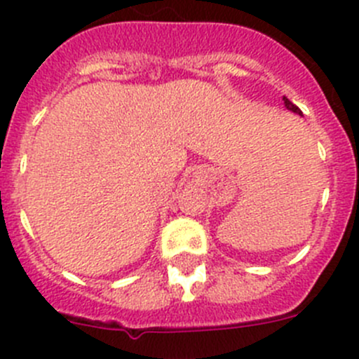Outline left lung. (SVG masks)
Returning a JSON list of instances; mask_svg holds the SVG:
<instances>
[{
  "instance_id": "obj_1",
  "label": "left lung",
  "mask_w": 359,
  "mask_h": 359,
  "mask_svg": "<svg viewBox=\"0 0 359 359\" xmlns=\"http://www.w3.org/2000/svg\"><path fill=\"white\" fill-rule=\"evenodd\" d=\"M283 102H285V107H287V109H290L292 112H295V114H299V116H302V111L299 109V107L295 106V104L293 102H290V100L287 99V97H283Z\"/></svg>"
}]
</instances>
